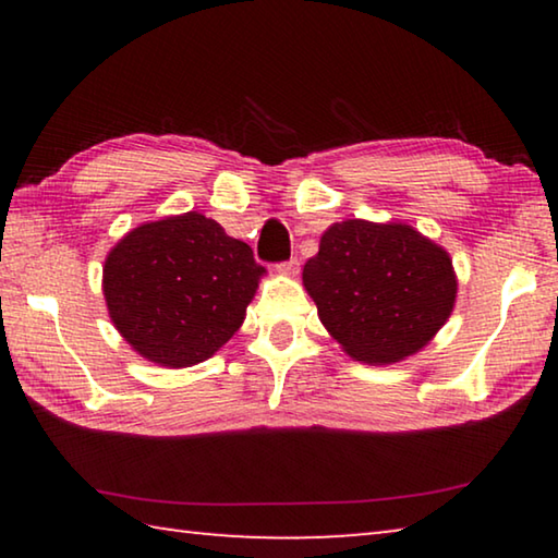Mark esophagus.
I'll return each instance as SVG.
<instances>
[{
	"label": "esophagus",
	"instance_id": "esophagus-1",
	"mask_svg": "<svg viewBox=\"0 0 558 558\" xmlns=\"http://www.w3.org/2000/svg\"><path fill=\"white\" fill-rule=\"evenodd\" d=\"M278 270L282 272V276H288V278H295L298 272H300V263H298V258L286 260V263H280Z\"/></svg>",
	"mask_w": 558,
	"mask_h": 558
}]
</instances>
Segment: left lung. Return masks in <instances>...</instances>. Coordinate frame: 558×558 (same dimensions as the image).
<instances>
[{
	"label": "left lung",
	"mask_w": 558,
	"mask_h": 558,
	"mask_svg": "<svg viewBox=\"0 0 558 558\" xmlns=\"http://www.w3.org/2000/svg\"><path fill=\"white\" fill-rule=\"evenodd\" d=\"M302 286L339 347L374 366L421 352L458 298L450 253L401 221L332 223L302 268Z\"/></svg>",
	"instance_id": "obj_1"
}]
</instances>
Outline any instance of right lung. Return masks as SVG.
Listing matches in <instances>:
<instances>
[{
	"label": "right lung",
	"mask_w": 558,
	"mask_h": 558,
	"mask_svg": "<svg viewBox=\"0 0 558 558\" xmlns=\"http://www.w3.org/2000/svg\"><path fill=\"white\" fill-rule=\"evenodd\" d=\"M263 276L248 243L186 211L122 235L102 266V295L112 325L140 356L186 369L239 332Z\"/></svg>",
	"instance_id": "obj_1"
}]
</instances>
